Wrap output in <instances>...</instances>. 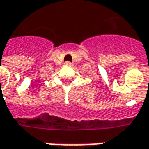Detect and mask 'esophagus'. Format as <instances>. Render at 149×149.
Here are the masks:
<instances>
[{
	"instance_id": "34e87169",
	"label": "esophagus",
	"mask_w": 149,
	"mask_h": 149,
	"mask_svg": "<svg viewBox=\"0 0 149 149\" xmlns=\"http://www.w3.org/2000/svg\"><path fill=\"white\" fill-rule=\"evenodd\" d=\"M65 65H67V66H72V64L71 62H69V61L65 62Z\"/></svg>"
}]
</instances>
